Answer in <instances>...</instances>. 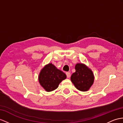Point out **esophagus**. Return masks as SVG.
<instances>
[{
	"instance_id": "esophagus-1",
	"label": "esophagus",
	"mask_w": 123,
	"mask_h": 123,
	"mask_svg": "<svg viewBox=\"0 0 123 123\" xmlns=\"http://www.w3.org/2000/svg\"><path fill=\"white\" fill-rule=\"evenodd\" d=\"M66 74L67 77L68 78H69L70 77V75H71V74H70V73H69V72H67V73H66Z\"/></svg>"
}]
</instances>
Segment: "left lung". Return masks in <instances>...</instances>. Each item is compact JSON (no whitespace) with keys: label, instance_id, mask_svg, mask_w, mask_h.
I'll return each mask as SVG.
<instances>
[{"label":"left lung","instance_id":"1","mask_svg":"<svg viewBox=\"0 0 123 123\" xmlns=\"http://www.w3.org/2000/svg\"><path fill=\"white\" fill-rule=\"evenodd\" d=\"M75 69V73L72 74L70 78L72 83L79 91H88L94 82V76L93 71L83 63H77Z\"/></svg>","mask_w":123,"mask_h":123}]
</instances>
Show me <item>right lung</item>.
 Here are the masks:
<instances>
[{"mask_svg":"<svg viewBox=\"0 0 123 123\" xmlns=\"http://www.w3.org/2000/svg\"><path fill=\"white\" fill-rule=\"evenodd\" d=\"M66 78L64 73L57 68L52 63H49L41 70L38 75V81L45 90L50 92L57 88L59 83Z\"/></svg>","mask_w":123,"mask_h":123,"instance_id":"obj_1","label":"right lung"}]
</instances>
